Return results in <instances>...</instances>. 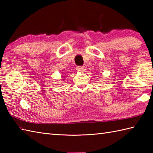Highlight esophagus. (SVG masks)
I'll list each match as a JSON object with an SVG mask.
<instances>
[{"instance_id": "34e87169", "label": "esophagus", "mask_w": 153, "mask_h": 153, "mask_svg": "<svg viewBox=\"0 0 153 153\" xmlns=\"http://www.w3.org/2000/svg\"><path fill=\"white\" fill-rule=\"evenodd\" d=\"M85 68L84 67H81V66H78L77 67V70L78 71H81V72H83L85 71Z\"/></svg>"}]
</instances>
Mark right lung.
Wrapping results in <instances>:
<instances>
[{
	"instance_id": "obj_1",
	"label": "right lung",
	"mask_w": 153,
	"mask_h": 153,
	"mask_svg": "<svg viewBox=\"0 0 153 153\" xmlns=\"http://www.w3.org/2000/svg\"><path fill=\"white\" fill-rule=\"evenodd\" d=\"M63 80H64V79H63Z\"/></svg>"
}]
</instances>
